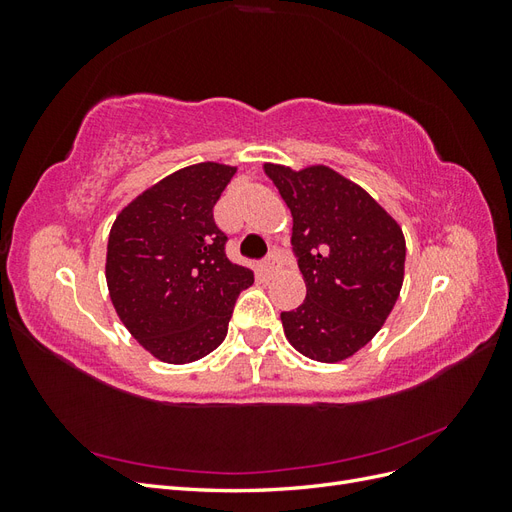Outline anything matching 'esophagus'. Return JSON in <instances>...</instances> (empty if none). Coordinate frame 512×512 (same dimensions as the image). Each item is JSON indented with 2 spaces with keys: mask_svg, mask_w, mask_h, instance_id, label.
<instances>
[{
  "mask_svg": "<svg viewBox=\"0 0 512 512\" xmlns=\"http://www.w3.org/2000/svg\"><path fill=\"white\" fill-rule=\"evenodd\" d=\"M277 265H280V256H277V254H269V258L260 265V275H265V277L273 275V271L277 269Z\"/></svg>",
  "mask_w": 512,
  "mask_h": 512,
  "instance_id": "obj_1",
  "label": "esophagus"
}]
</instances>
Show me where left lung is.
<instances>
[{
	"instance_id": "left-lung-1",
	"label": "left lung",
	"mask_w": 512,
	"mask_h": 512,
	"mask_svg": "<svg viewBox=\"0 0 512 512\" xmlns=\"http://www.w3.org/2000/svg\"><path fill=\"white\" fill-rule=\"evenodd\" d=\"M292 213V252L305 301L282 312L288 342L320 363H337L374 337L404 284L406 239L359 185L327 166L265 164Z\"/></svg>"
}]
</instances>
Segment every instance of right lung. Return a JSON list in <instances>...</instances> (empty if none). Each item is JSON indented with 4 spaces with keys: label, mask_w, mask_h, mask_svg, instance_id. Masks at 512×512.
<instances>
[{
    "label": "right lung",
    "mask_w": 512,
    "mask_h": 512,
    "mask_svg": "<svg viewBox=\"0 0 512 512\" xmlns=\"http://www.w3.org/2000/svg\"><path fill=\"white\" fill-rule=\"evenodd\" d=\"M237 168L185 166L123 209L106 247V284L117 316L156 359H203L228 333L254 273L228 260L213 207Z\"/></svg>",
    "instance_id": "add662e5"
}]
</instances>
